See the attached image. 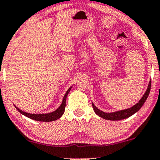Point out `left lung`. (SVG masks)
<instances>
[{"label": "left lung", "instance_id": "8db88e82", "mask_svg": "<svg viewBox=\"0 0 160 160\" xmlns=\"http://www.w3.org/2000/svg\"><path fill=\"white\" fill-rule=\"evenodd\" d=\"M150 88L151 81H149L147 91H146L145 94H143L142 98L140 99V100L139 101V102L137 103L135 105H133V107L130 108H128V109L121 110V111H115V112L112 113H105L104 112V111H101V110L98 109L93 103H92V107H93V109L96 114H98L99 117H101V118H104V119L105 120H109V121H120V120L126 119V118H128L129 117L134 114L136 112H137V111L141 108L142 106L143 105V104L145 103V101H147V98H148L149 96V92H150Z\"/></svg>", "mask_w": 160, "mask_h": 160}]
</instances>
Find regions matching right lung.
I'll use <instances>...</instances> for the list:
<instances>
[{"instance_id": "right-lung-1", "label": "right lung", "mask_w": 160, "mask_h": 160, "mask_svg": "<svg viewBox=\"0 0 160 160\" xmlns=\"http://www.w3.org/2000/svg\"><path fill=\"white\" fill-rule=\"evenodd\" d=\"M72 87H70L67 90V92L65 94L64 98H63L62 102L61 105L59 106L56 111H54L53 112L51 113H48V114H30V113H27L24 112V111H21L20 109H19L18 108H17L15 106V108H17V110L23 115L27 117V118H30V119L35 120V121H42V122H50V121H56V120L59 119V118H61L62 116V114H64L65 111V108H66V98L67 95H68V92H70L71 90Z\"/></svg>"}]
</instances>
